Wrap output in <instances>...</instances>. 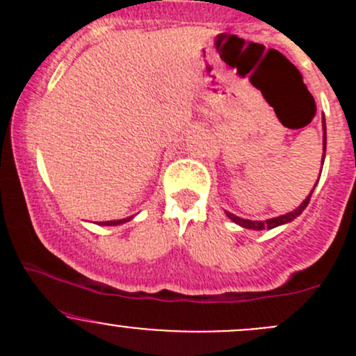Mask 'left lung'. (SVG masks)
Returning a JSON list of instances; mask_svg holds the SVG:
<instances>
[{
	"instance_id": "1",
	"label": "left lung",
	"mask_w": 356,
	"mask_h": 356,
	"mask_svg": "<svg viewBox=\"0 0 356 356\" xmlns=\"http://www.w3.org/2000/svg\"><path fill=\"white\" fill-rule=\"evenodd\" d=\"M322 122H324V152H325V139H327V138H325V120H322ZM312 193H314V189H312ZM312 193L307 196V200H305L303 203H301L300 207L296 208V210H293V211H291V213L281 215V217L268 218V220H246V218H239V217H236L234 213H229V211H227V217L231 218L232 222H236V224L241 225V227H245V229H254V231H264V229H274V227H277V225L288 224V222L294 220V218H296V217H300L301 211H303L305 208L308 207V203H310Z\"/></svg>"
}]
</instances>
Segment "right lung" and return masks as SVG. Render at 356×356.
Instances as JSON below:
<instances>
[{
	"instance_id": "right-lung-1",
	"label": "right lung",
	"mask_w": 356,
	"mask_h": 356,
	"mask_svg": "<svg viewBox=\"0 0 356 356\" xmlns=\"http://www.w3.org/2000/svg\"><path fill=\"white\" fill-rule=\"evenodd\" d=\"M131 220V217L129 218H122V220H110V222H102V225H118V224H124V222Z\"/></svg>"
}]
</instances>
